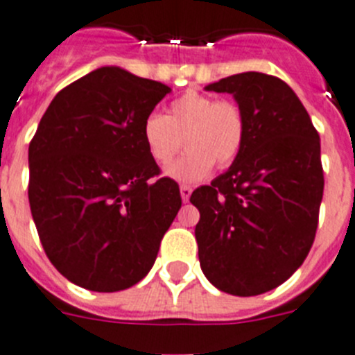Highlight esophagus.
<instances>
[{
  "mask_svg": "<svg viewBox=\"0 0 355 355\" xmlns=\"http://www.w3.org/2000/svg\"><path fill=\"white\" fill-rule=\"evenodd\" d=\"M191 193H193L191 185H180V196H182V201H184V203H187V201H189Z\"/></svg>",
  "mask_w": 355,
  "mask_h": 355,
  "instance_id": "1",
  "label": "esophagus"
}]
</instances>
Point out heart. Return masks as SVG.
<instances>
[{
    "label": "heart",
    "mask_w": 355,
    "mask_h": 355,
    "mask_svg": "<svg viewBox=\"0 0 355 355\" xmlns=\"http://www.w3.org/2000/svg\"><path fill=\"white\" fill-rule=\"evenodd\" d=\"M245 116L239 104L189 90L171 102L166 114L150 113L143 120L141 139L150 159L166 166L177 155L184 138L187 154L166 170L173 180L193 184L217 166L232 164L245 141Z\"/></svg>",
    "instance_id": "1"
}]
</instances>
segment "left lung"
I'll return each mask as SVG.
<instances>
[{"label":"left lung","mask_w":355,"mask_h":355,"mask_svg":"<svg viewBox=\"0 0 355 355\" xmlns=\"http://www.w3.org/2000/svg\"><path fill=\"white\" fill-rule=\"evenodd\" d=\"M205 90L233 95L248 130L228 171L191 194L201 270L221 292L260 295L285 283L315 241L320 136L295 92L274 76L242 72Z\"/></svg>","instance_id":"obj_1"}]
</instances>
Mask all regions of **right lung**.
Here are the masks:
<instances>
[{
  "mask_svg": "<svg viewBox=\"0 0 355 355\" xmlns=\"http://www.w3.org/2000/svg\"><path fill=\"white\" fill-rule=\"evenodd\" d=\"M170 86L101 67L63 88L28 150V198L60 274L92 292H118L150 272L180 210L177 182L141 139L143 120Z\"/></svg>",
  "mask_w": 355,
  "mask_h": 355,
  "instance_id": "1",
  "label": "right lung"
}]
</instances>
